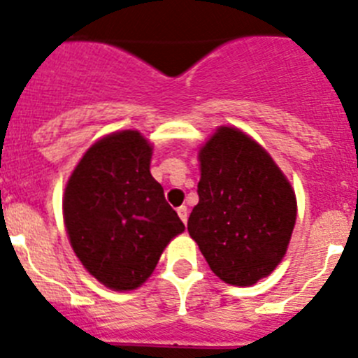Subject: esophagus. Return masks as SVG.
Instances as JSON below:
<instances>
[{
	"label": "esophagus",
	"mask_w": 358,
	"mask_h": 358,
	"mask_svg": "<svg viewBox=\"0 0 358 358\" xmlns=\"http://www.w3.org/2000/svg\"><path fill=\"white\" fill-rule=\"evenodd\" d=\"M176 212H178V217H180V219H182L183 224H185L187 217H189V212H187V206H180V208L176 210Z\"/></svg>",
	"instance_id": "obj_1"
}]
</instances>
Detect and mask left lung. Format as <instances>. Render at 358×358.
Wrapping results in <instances>:
<instances>
[{
    "label": "left lung",
    "instance_id": "1",
    "mask_svg": "<svg viewBox=\"0 0 358 358\" xmlns=\"http://www.w3.org/2000/svg\"><path fill=\"white\" fill-rule=\"evenodd\" d=\"M199 203L187 222L215 275L250 286L282 259L296 220L295 192L272 157L231 127L199 152Z\"/></svg>",
    "mask_w": 358,
    "mask_h": 358
}]
</instances>
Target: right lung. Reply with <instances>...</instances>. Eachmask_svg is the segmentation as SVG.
Wrapping results in <instances>:
<instances>
[{"instance_id": "1", "label": "right lung", "mask_w": 358, "mask_h": 358, "mask_svg": "<svg viewBox=\"0 0 358 358\" xmlns=\"http://www.w3.org/2000/svg\"><path fill=\"white\" fill-rule=\"evenodd\" d=\"M152 146L123 130L92 146L65 189L63 217L85 268L108 288L143 285L164 247L185 229L150 173Z\"/></svg>"}]
</instances>
